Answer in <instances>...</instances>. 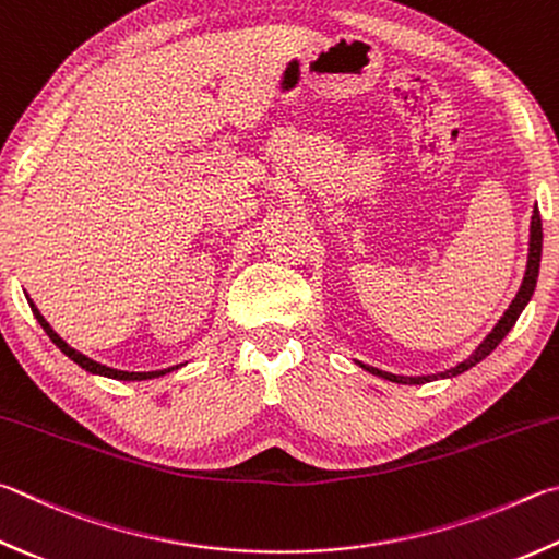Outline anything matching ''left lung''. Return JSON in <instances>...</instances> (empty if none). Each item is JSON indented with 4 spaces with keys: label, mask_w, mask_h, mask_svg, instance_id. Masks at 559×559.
Wrapping results in <instances>:
<instances>
[{
    "label": "left lung",
    "mask_w": 559,
    "mask_h": 559,
    "mask_svg": "<svg viewBox=\"0 0 559 559\" xmlns=\"http://www.w3.org/2000/svg\"><path fill=\"white\" fill-rule=\"evenodd\" d=\"M540 253H543V222H540V212H537V207L533 210V222H531V253H527V271H525V278H523V286L519 290V296L513 298V302L509 306V310L503 312V318L499 320V324L491 330L489 337H486L479 347H476V352L472 354L469 359H464L460 367H454L450 371L440 373V379H448V377H456V373H462L466 369H472L474 364H479L484 357H489V354L499 347V342L509 334V330L515 324V320H519V314L523 312V308L527 306V300H531L533 290H535V283H537V271H540ZM371 373H377V377L381 379H389V381H395V383H425V381H435L438 377H415V379H408V377H393V373H385V371H379V369H371V367H364Z\"/></svg>",
    "instance_id": "1"
}]
</instances>
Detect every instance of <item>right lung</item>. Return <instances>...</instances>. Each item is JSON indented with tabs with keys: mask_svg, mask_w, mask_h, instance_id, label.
I'll return each instance as SVG.
<instances>
[{
	"mask_svg": "<svg viewBox=\"0 0 559 559\" xmlns=\"http://www.w3.org/2000/svg\"><path fill=\"white\" fill-rule=\"evenodd\" d=\"M32 310H34V314H36V320L40 322V328L46 330V334L50 337V342L56 344V347L66 354V357H70L73 359L78 367H83L85 371H90V373H99V377H107V379H117V381H144V379H156V377H164V373H168L170 369H164V371H148V373H134V371H117V369H109V367H103V364H97V361H93V359H87V357H83V354L80 352H75V349H70L68 344L58 337V334L50 330V324L44 320V314H40L38 310H36V306L32 302Z\"/></svg>",
	"mask_w": 559,
	"mask_h": 559,
	"instance_id": "add662e5",
	"label": "right lung"
}]
</instances>
